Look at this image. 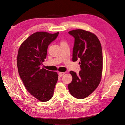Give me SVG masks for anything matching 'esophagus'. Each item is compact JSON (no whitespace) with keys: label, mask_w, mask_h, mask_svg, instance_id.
I'll use <instances>...</instances> for the list:
<instances>
[{"label":"esophagus","mask_w":125,"mask_h":125,"mask_svg":"<svg viewBox=\"0 0 125 125\" xmlns=\"http://www.w3.org/2000/svg\"><path fill=\"white\" fill-rule=\"evenodd\" d=\"M65 74V72H58V75L59 76H62Z\"/></svg>","instance_id":"esophagus-1"}]
</instances>
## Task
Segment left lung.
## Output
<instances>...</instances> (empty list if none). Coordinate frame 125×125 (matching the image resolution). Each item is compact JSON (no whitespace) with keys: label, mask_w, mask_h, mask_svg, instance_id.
<instances>
[{"label":"left lung","mask_w":125,"mask_h":125,"mask_svg":"<svg viewBox=\"0 0 125 125\" xmlns=\"http://www.w3.org/2000/svg\"><path fill=\"white\" fill-rule=\"evenodd\" d=\"M69 33L75 39L73 62L80 59L79 74L72 71L70 73L72 81L68 84L69 91L74 97H87L98 86L101 80L103 53L100 41L94 34L82 29H75Z\"/></svg>","instance_id":"obj_1"}]
</instances>
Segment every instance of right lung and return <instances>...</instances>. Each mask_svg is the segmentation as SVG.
<instances>
[{"label": "right lung", "mask_w": 125, "mask_h": 125, "mask_svg": "<svg viewBox=\"0 0 125 125\" xmlns=\"http://www.w3.org/2000/svg\"><path fill=\"white\" fill-rule=\"evenodd\" d=\"M58 34L35 32L22 43L18 53V70L23 84L32 96L42 102L52 98L58 80L56 72L41 68V66L46 58L48 46Z\"/></svg>", "instance_id": "add662e5"}]
</instances>
